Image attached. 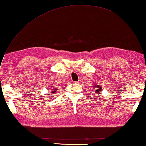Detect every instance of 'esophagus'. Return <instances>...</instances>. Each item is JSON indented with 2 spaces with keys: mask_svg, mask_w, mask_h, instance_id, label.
Instances as JSON below:
<instances>
[{
  "mask_svg": "<svg viewBox=\"0 0 146 146\" xmlns=\"http://www.w3.org/2000/svg\"><path fill=\"white\" fill-rule=\"evenodd\" d=\"M80 81H79V82H75V83H79Z\"/></svg>",
  "mask_w": 146,
  "mask_h": 146,
  "instance_id": "esophagus-1",
  "label": "esophagus"
}]
</instances>
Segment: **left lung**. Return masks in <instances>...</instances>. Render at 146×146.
<instances>
[{"label":"left lung","mask_w":146,"mask_h":146,"mask_svg":"<svg viewBox=\"0 0 146 146\" xmlns=\"http://www.w3.org/2000/svg\"><path fill=\"white\" fill-rule=\"evenodd\" d=\"M96 89H97V90H95V94H98V92H101V90H102V88H101V87H99V85H97V87L95 88Z\"/></svg>","instance_id":"left-lung-1"}]
</instances>
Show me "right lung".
Masks as SVG:
<instances>
[{"instance_id": "1", "label": "right lung", "mask_w": 146, "mask_h": 146, "mask_svg": "<svg viewBox=\"0 0 146 146\" xmlns=\"http://www.w3.org/2000/svg\"><path fill=\"white\" fill-rule=\"evenodd\" d=\"M53 90H54V89H53ZM55 91H56V90H55ZM55 91H54V92H55ZM53 93H54V92H53Z\"/></svg>"}]
</instances>
